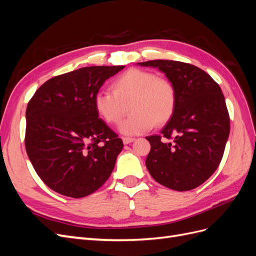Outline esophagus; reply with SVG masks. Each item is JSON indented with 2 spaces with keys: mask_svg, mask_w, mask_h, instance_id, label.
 Masks as SVG:
<instances>
[{
  "mask_svg": "<svg viewBox=\"0 0 256 256\" xmlns=\"http://www.w3.org/2000/svg\"><path fill=\"white\" fill-rule=\"evenodd\" d=\"M134 140H136L134 138H129V136H124V138H122V142H124V144L132 143Z\"/></svg>",
  "mask_w": 256,
  "mask_h": 256,
  "instance_id": "esophagus-1",
  "label": "esophagus"
}]
</instances>
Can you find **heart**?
<instances>
[{"label":"heart","mask_w":256,"mask_h":256,"mask_svg":"<svg viewBox=\"0 0 256 256\" xmlns=\"http://www.w3.org/2000/svg\"><path fill=\"white\" fill-rule=\"evenodd\" d=\"M112 92L99 90L94 97L97 114L109 125L118 124L128 111L132 112L120 125L126 136L150 131L156 124H166L175 111L176 90L166 79L138 68H130L116 78Z\"/></svg>","instance_id":"heart-1"}]
</instances>
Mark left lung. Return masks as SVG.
<instances>
[{
	"instance_id": "left-lung-1",
	"label": "left lung",
	"mask_w": 256,
	"mask_h": 256,
	"mask_svg": "<svg viewBox=\"0 0 256 256\" xmlns=\"http://www.w3.org/2000/svg\"><path fill=\"white\" fill-rule=\"evenodd\" d=\"M164 72L176 90L172 118L158 136L146 138L145 164L154 180L176 191L192 190L219 166L230 134L222 90L210 76L188 63L154 60L138 63Z\"/></svg>"
}]
</instances>
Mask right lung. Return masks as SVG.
I'll return each mask as SVG.
<instances>
[{
  "mask_svg": "<svg viewBox=\"0 0 256 256\" xmlns=\"http://www.w3.org/2000/svg\"><path fill=\"white\" fill-rule=\"evenodd\" d=\"M125 66H92L53 76L26 108V150L50 189L79 198L110 177L122 141L99 118L94 97Z\"/></svg>",
  "mask_w": 256,
  "mask_h": 256,
  "instance_id": "right-lung-1",
  "label": "right lung"
}]
</instances>
